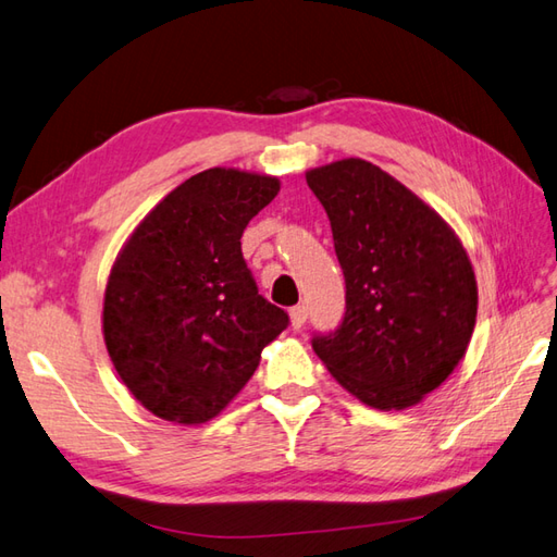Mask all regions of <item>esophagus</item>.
I'll use <instances>...</instances> for the list:
<instances>
[{
    "label": "esophagus",
    "mask_w": 557,
    "mask_h": 557,
    "mask_svg": "<svg viewBox=\"0 0 557 557\" xmlns=\"http://www.w3.org/2000/svg\"><path fill=\"white\" fill-rule=\"evenodd\" d=\"M307 321V307L305 305H295L290 310V324L293 329H302Z\"/></svg>",
    "instance_id": "esophagus-1"
}]
</instances>
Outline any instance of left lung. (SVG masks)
Wrapping results in <instances>:
<instances>
[{"label":"left lung","instance_id":"left-lung-1","mask_svg":"<svg viewBox=\"0 0 557 557\" xmlns=\"http://www.w3.org/2000/svg\"><path fill=\"white\" fill-rule=\"evenodd\" d=\"M326 209L345 276L341 326L312 348L345 391L376 410H405L436 391L467 352L476 278L434 209L364 159L307 171Z\"/></svg>","mask_w":557,"mask_h":557}]
</instances>
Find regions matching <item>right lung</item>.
I'll return each instance as SVG.
<instances>
[{
	"mask_svg": "<svg viewBox=\"0 0 557 557\" xmlns=\"http://www.w3.org/2000/svg\"><path fill=\"white\" fill-rule=\"evenodd\" d=\"M274 176L207 169L171 190L121 247L102 331L121 381L152 414L202 424L236 398L288 314L264 300L240 238Z\"/></svg>",
	"mask_w": 557,
	"mask_h": 557,
	"instance_id": "1",
	"label": "right lung"
}]
</instances>
